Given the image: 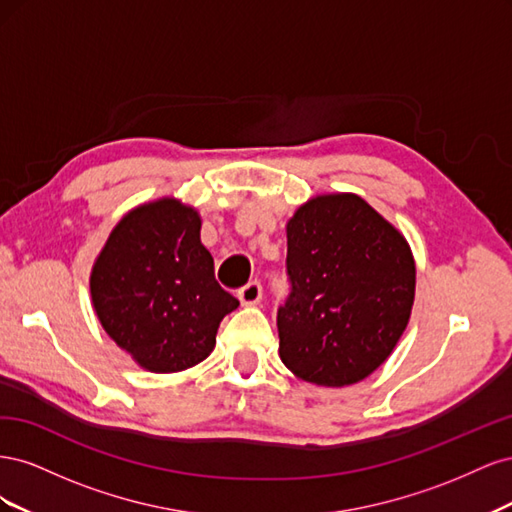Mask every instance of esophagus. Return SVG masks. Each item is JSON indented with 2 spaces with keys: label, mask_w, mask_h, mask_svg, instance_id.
<instances>
[{
  "label": "esophagus",
  "mask_w": 512,
  "mask_h": 512,
  "mask_svg": "<svg viewBox=\"0 0 512 512\" xmlns=\"http://www.w3.org/2000/svg\"><path fill=\"white\" fill-rule=\"evenodd\" d=\"M262 299V286L258 282H250L245 284L241 290H239V301L243 305H258Z\"/></svg>",
  "instance_id": "obj_1"
}]
</instances>
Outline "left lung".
<instances>
[{"mask_svg": "<svg viewBox=\"0 0 512 512\" xmlns=\"http://www.w3.org/2000/svg\"><path fill=\"white\" fill-rule=\"evenodd\" d=\"M280 359L318 386L365 380L406 331L416 267L404 235L356 194L307 200L286 226Z\"/></svg>", "mask_w": 512, "mask_h": 512, "instance_id": "1", "label": "left lung"}]
</instances>
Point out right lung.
<instances>
[{
	"instance_id": "1",
	"label": "right lung",
	"mask_w": 512,
	"mask_h": 512,
	"mask_svg": "<svg viewBox=\"0 0 512 512\" xmlns=\"http://www.w3.org/2000/svg\"><path fill=\"white\" fill-rule=\"evenodd\" d=\"M89 290L104 331L153 374L205 361L222 318L239 307L215 282L200 215L177 198L123 215L94 262Z\"/></svg>"
}]
</instances>
